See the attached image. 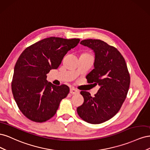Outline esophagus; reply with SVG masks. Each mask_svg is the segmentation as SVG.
Wrapping results in <instances>:
<instances>
[{"label":"esophagus","mask_w":150,"mask_h":150,"mask_svg":"<svg viewBox=\"0 0 150 150\" xmlns=\"http://www.w3.org/2000/svg\"><path fill=\"white\" fill-rule=\"evenodd\" d=\"M70 93L72 94H76L79 93V91L78 89H75V88H72L70 89Z\"/></svg>","instance_id":"esophagus-1"}]
</instances>
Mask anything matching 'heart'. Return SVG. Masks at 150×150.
I'll use <instances>...</instances> for the list:
<instances>
[{"instance_id":"heart-1","label":"heart","mask_w":150,"mask_h":150,"mask_svg":"<svg viewBox=\"0 0 150 150\" xmlns=\"http://www.w3.org/2000/svg\"><path fill=\"white\" fill-rule=\"evenodd\" d=\"M84 54H88V53H84Z\"/></svg>"}]
</instances>
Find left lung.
Listing matches in <instances>:
<instances>
[{
	"label": "left lung",
	"mask_w": 150,
	"mask_h": 150,
	"mask_svg": "<svg viewBox=\"0 0 150 150\" xmlns=\"http://www.w3.org/2000/svg\"><path fill=\"white\" fill-rule=\"evenodd\" d=\"M95 52L94 69L86 76L88 83L100 86L97 94L91 96L81 91L82 105L77 108L81 119L91 124H100L115 116L128 94L130 76L125 58L116 47L99 39L80 42Z\"/></svg>",
	"instance_id": "8db88e82"
}]
</instances>
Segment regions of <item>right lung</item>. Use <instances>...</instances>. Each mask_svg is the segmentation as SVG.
Wrapping results in <instances>:
<instances>
[{"mask_svg":"<svg viewBox=\"0 0 150 150\" xmlns=\"http://www.w3.org/2000/svg\"><path fill=\"white\" fill-rule=\"evenodd\" d=\"M79 41V39L51 37L32 44L22 52L15 65L12 91L18 108L27 118L42 122L55 115L69 88L47 83L46 74L57 69L67 52Z\"/></svg>","mask_w":150,"mask_h":150,"instance_id":"add662e5","label":"right lung"}]
</instances>
